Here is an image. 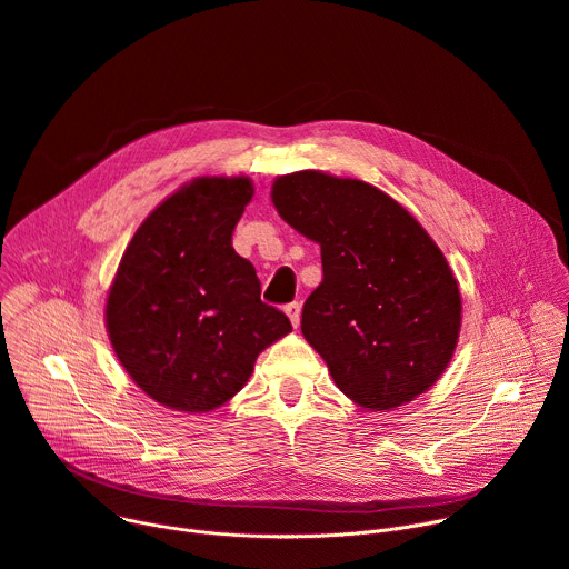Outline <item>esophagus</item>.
Masks as SVG:
<instances>
[{
  "label": "esophagus",
  "instance_id": "esophagus-1",
  "mask_svg": "<svg viewBox=\"0 0 569 569\" xmlns=\"http://www.w3.org/2000/svg\"><path fill=\"white\" fill-rule=\"evenodd\" d=\"M286 315L290 317L292 327H297L299 319H301V303H299V301H292V303H288V306H286Z\"/></svg>",
  "mask_w": 569,
  "mask_h": 569
}]
</instances>
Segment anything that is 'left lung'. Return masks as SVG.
Listing matches in <instances>:
<instances>
[{
  "mask_svg": "<svg viewBox=\"0 0 569 569\" xmlns=\"http://www.w3.org/2000/svg\"><path fill=\"white\" fill-rule=\"evenodd\" d=\"M272 202L321 248L301 333L340 391L373 412L428 391L461 327L459 286L428 231L380 189L319 171L279 178Z\"/></svg>",
  "mask_w": 569,
  "mask_h": 569,
  "instance_id": "left-lung-1",
  "label": "left lung"
}]
</instances>
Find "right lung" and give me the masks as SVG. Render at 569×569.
<instances>
[{
	"instance_id": "1",
	"label": "right lung",
	"mask_w": 569,
	"mask_h": 569,
	"mask_svg": "<svg viewBox=\"0 0 569 569\" xmlns=\"http://www.w3.org/2000/svg\"><path fill=\"white\" fill-rule=\"evenodd\" d=\"M248 178H198L137 229L108 295L110 342L130 378L180 412L220 408L259 353L292 331L261 301L231 233L252 200Z\"/></svg>"
}]
</instances>
